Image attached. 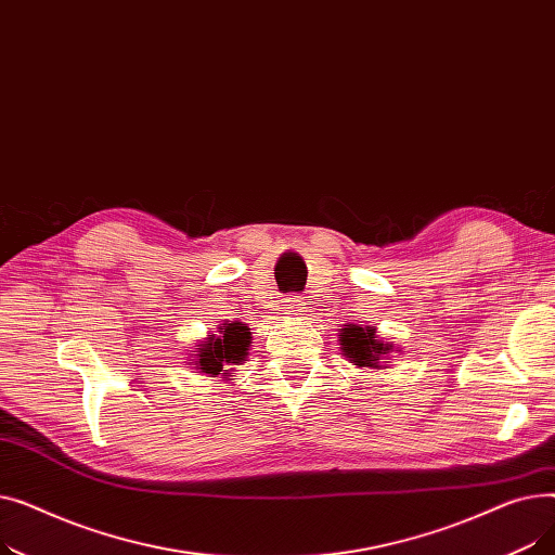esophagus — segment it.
<instances>
[{
  "label": "esophagus",
  "instance_id": "1",
  "mask_svg": "<svg viewBox=\"0 0 555 555\" xmlns=\"http://www.w3.org/2000/svg\"><path fill=\"white\" fill-rule=\"evenodd\" d=\"M304 306H306V301H304L301 297H287V299H285L287 314H301V312H304Z\"/></svg>",
  "mask_w": 555,
  "mask_h": 555
}]
</instances>
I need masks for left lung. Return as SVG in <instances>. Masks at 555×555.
I'll use <instances>...</instances> for the list:
<instances>
[{"mask_svg": "<svg viewBox=\"0 0 555 555\" xmlns=\"http://www.w3.org/2000/svg\"><path fill=\"white\" fill-rule=\"evenodd\" d=\"M339 344L341 353L348 358V362L371 369H380V360L393 351V344H385L375 337V328H362L358 324H348L346 328H339Z\"/></svg>", "mask_w": 555, "mask_h": 555, "instance_id": "left-lung-1", "label": "left lung"}]
</instances>
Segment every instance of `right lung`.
<instances>
[{
	"mask_svg": "<svg viewBox=\"0 0 555 555\" xmlns=\"http://www.w3.org/2000/svg\"><path fill=\"white\" fill-rule=\"evenodd\" d=\"M251 346V333L247 324L233 322L222 324L218 335H209L207 341L197 344L193 356L195 369L199 373H209L211 377L220 375L222 371H229V366H238L245 362Z\"/></svg>",
	"mask_w": 555,
	"mask_h": 555,
	"instance_id": "add662e5",
	"label": "right lung"
}]
</instances>
